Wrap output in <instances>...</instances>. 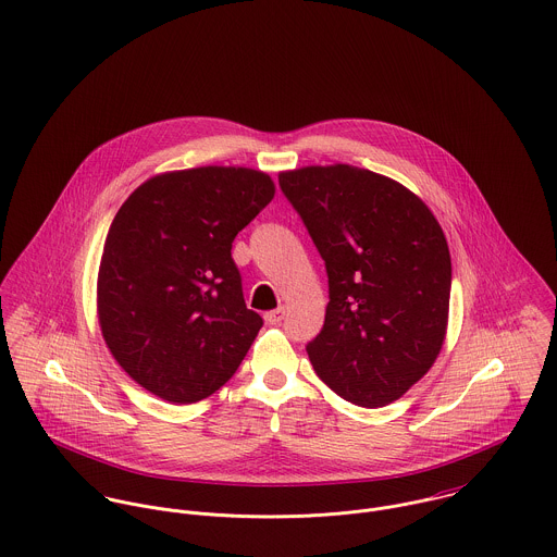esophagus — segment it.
I'll return each instance as SVG.
<instances>
[{
	"mask_svg": "<svg viewBox=\"0 0 557 557\" xmlns=\"http://www.w3.org/2000/svg\"><path fill=\"white\" fill-rule=\"evenodd\" d=\"M284 317H286V310H284V308H277V310H273V312H267V314H264V321H267V325L275 327V325H280V323L284 321Z\"/></svg>",
	"mask_w": 557,
	"mask_h": 557,
	"instance_id": "obj_1",
	"label": "esophagus"
}]
</instances>
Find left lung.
<instances>
[{
  "label": "left lung",
  "mask_w": 557,
  "mask_h": 557,
  "mask_svg": "<svg viewBox=\"0 0 557 557\" xmlns=\"http://www.w3.org/2000/svg\"><path fill=\"white\" fill-rule=\"evenodd\" d=\"M330 277L317 374L344 400L385 407L435 363L447 330L444 230L405 185L346 163L280 172Z\"/></svg>",
  "instance_id": "left-lung-1"
}]
</instances>
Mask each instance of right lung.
I'll list each match as a JSON object with an SVG mask.
<instances>
[{"label":"right lung","instance_id":"1","mask_svg":"<svg viewBox=\"0 0 557 557\" xmlns=\"http://www.w3.org/2000/svg\"><path fill=\"white\" fill-rule=\"evenodd\" d=\"M275 196L269 174L207 165L148 178L106 238L97 312L120 368L150 394L191 405L240 366L262 319L247 310L234 236Z\"/></svg>","mask_w":557,"mask_h":557}]
</instances>
